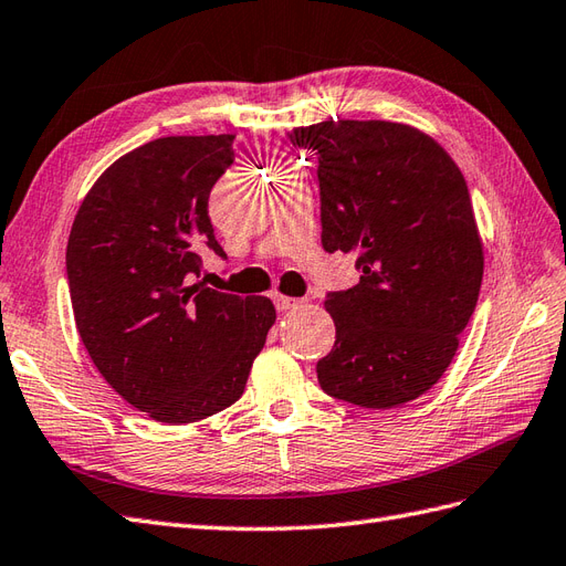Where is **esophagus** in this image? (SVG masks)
<instances>
[{
    "label": "esophagus",
    "mask_w": 566,
    "mask_h": 566,
    "mask_svg": "<svg viewBox=\"0 0 566 566\" xmlns=\"http://www.w3.org/2000/svg\"><path fill=\"white\" fill-rule=\"evenodd\" d=\"M301 303H303V298H294V296H282V294L274 296V306H277V311H282V313L292 311V308H298Z\"/></svg>",
    "instance_id": "1"
}]
</instances>
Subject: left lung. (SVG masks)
I'll return each mask as SVG.
<instances>
[{"mask_svg": "<svg viewBox=\"0 0 566 566\" xmlns=\"http://www.w3.org/2000/svg\"><path fill=\"white\" fill-rule=\"evenodd\" d=\"M286 140L317 157L323 249L356 253L360 272L327 294L337 339L317 382L356 407H401L442 378L481 292L469 186L438 143L403 124L321 122Z\"/></svg>", "mask_w": 566, "mask_h": 566, "instance_id": "obj_1", "label": "left lung"}]
</instances>
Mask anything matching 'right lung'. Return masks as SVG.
Instances as JSON below:
<instances>
[{"instance_id":"obj_1","label":"right lung","mask_w":566,"mask_h":566,"mask_svg":"<svg viewBox=\"0 0 566 566\" xmlns=\"http://www.w3.org/2000/svg\"><path fill=\"white\" fill-rule=\"evenodd\" d=\"M234 165V136H169L119 157L81 202L66 245L71 306L95 368L159 423L231 407L274 323L265 296L198 282L227 258L208 198Z\"/></svg>"}]
</instances>
